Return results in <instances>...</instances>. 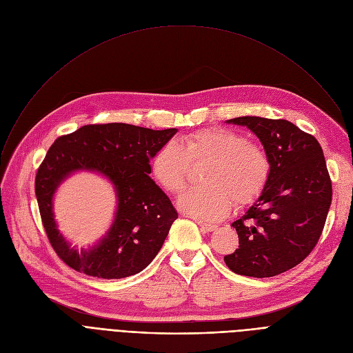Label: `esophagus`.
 Wrapping results in <instances>:
<instances>
[{"instance_id":"obj_1","label":"esophagus","mask_w":353,"mask_h":353,"mask_svg":"<svg viewBox=\"0 0 353 353\" xmlns=\"http://www.w3.org/2000/svg\"><path fill=\"white\" fill-rule=\"evenodd\" d=\"M197 225H199V228L203 230V232H213V230H216V225H212V223H206V221H203V220H197Z\"/></svg>"}]
</instances>
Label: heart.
<instances>
[{"label":"heart","mask_w":353,"mask_h":353,"mask_svg":"<svg viewBox=\"0 0 353 353\" xmlns=\"http://www.w3.org/2000/svg\"><path fill=\"white\" fill-rule=\"evenodd\" d=\"M208 163L201 173L205 186L183 193L179 208L194 217H225L232 201L237 208L252 205L265 192L270 159L265 148L232 128H203L163 144L150 161V173L160 186L177 194L186 188L190 164Z\"/></svg>","instance_id":"obj_1"}]
</instances>
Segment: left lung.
<instances>
[{
    "label": "left lung",
    "instance_id": "left-lung-1",
    "mask_svg": "<svg viewBox=\"0 0 353 353\" xmlns=\"http://www.w3.org/2000/svg\"><path fill=\"white\" fill-rule=\"evenodd\" d=\"M262 141L270 177L262 196L232 226L239 249L225 256L243 276L272 277L299 265L316 246L332 203V181L319 141L288 120L236 117Z\"/></svg>",
    "mask_w": 353,
    "mask_h": 353
}]
</instances>
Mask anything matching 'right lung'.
Segmentation results:
<instances>
[{
    "mask_svg": "<svg viewBox=\"0 0 353 353\" xmlns=\"http://www.w3.org/2000/svg\"><path fill=\"white\" fill-rule=\"evenodd\" d=\"M177 128L152 130L125 123L88 124L52 143L37 170L35 196L50 243L71 269L101 279L133 276L152 263L177 212L152 180L150 160ZM105 175L117 189L118 212L110 230L90 251L70 248L54 225L52 196L72 171Z\"/></svg>",
    "mask_w": 353,
    "mask_h": 353,
    "instance_id": "1",
    "label": "right lung"
}]
</instances>
